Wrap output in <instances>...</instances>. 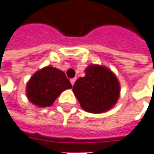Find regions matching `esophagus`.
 <instances>
[{"label": "esophagus", "instance_id": "obj_1", "mask_svg": "<svg viewBox=\"0 0 154 154\" xmlns=\"http://www.w3.org/2000/svg\"><path fill=\"white\" fill-rule=\"evenodd\" d=\"M75 81H76V79H75V78H72V79H71V80H70V82H71L72 85H73V84H74Z\"/></svg>", "mask_w": 154, "mask_h": 154}]
</instances>
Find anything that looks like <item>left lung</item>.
<instances>
[{"instance_id":"8db88e82","label":"left lung","mask_w":154,"mask_h":154,"mask_svg":"<svg viewBox=\"0 0 154 154\" xmlns=\"http://www.w3.org/2000/svg\"><path fill=\"white\" fill-rule=\"evenodd\" d=\"M72 91L85 111L100 114L115 106L120 94V85L109 68L91 64L86 68L85 76L75 82Z\"/></svg>"}]
</instances>
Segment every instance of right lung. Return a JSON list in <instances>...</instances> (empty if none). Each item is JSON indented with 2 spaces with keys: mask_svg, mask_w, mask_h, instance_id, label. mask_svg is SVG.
Masks as SVG:
<instances>
[{
  "mask_svg": "<svg viewBox=\"0 0 154 154\" xmlns=\"http://www.w3.org/2000/svg\"><path fill=\"white\" fill-rule=\"evenodd\" d=\"M72 84L65 73L52 66H46L35 72L27 84L29 100L38 107H50L57 97Z\"/></svg>",
  "mask_w": 154,
  "mask_h": 154,
  "instance_id": "1",
  "label": "right lung"
}]
</instances>
